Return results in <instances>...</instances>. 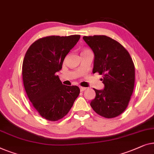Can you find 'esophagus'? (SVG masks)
<instances>
[{"label": "esophagus", "mask_w": 154, "mask_h": 154, "mask_svg": "<svg viewBox=\"0 0 154 154\" xmlns=\"http://www.w3.org/2000/svg\"><path fill=\"white\" fill-rule=\"evenodd\" d=\"M79 88H80V91H81L82 92L84 91H85V90L86 89V88H85V87H82V86H80Z\"/></svg>", "instance_id": "obj_1"}]
</instances>
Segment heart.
I'll return each mask as SVG.
<instances>
[{
    "label": "heart",
    "instance_id": "heart-1",
    "mask_svg": "<svg viewBox=\"0 0 154 154\" xmlns=\"http://www.w3.org/2000/svg\"><path fill=\"white\" fill-rule=\"evenodd\" d=\"M88 51V50H84V51ZM82 52H83V51H82Z\"/></svg>",
    "mask_w": 154,
    "mask_h": 154
}]
</instances>
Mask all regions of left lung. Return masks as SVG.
I'll return each instance as SVG.
<instances>
[{"label":"left lung","instance_id":"1","mask_svg":"<svg viewBox=\"0 0 154 154\" xmlns=\"http://www.w3.org/2000/svg\"><path fill=\"white\" fill-rule=\"evenodd\" d=\"M94 53L93 72L103 75V90H97L91 102L93 109L105 118L122 114L128 105L135 84V66L128 51L106 35L84 36Z\"/></svg>","mask_w":154,"mask_h":154}]
</instances>
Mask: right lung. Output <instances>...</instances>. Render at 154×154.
Here are the masks:
<instances>
[{
	"mask_svg": "<svg viewBox=\"0 0 154 154\" xmlns=\"http://www.w3.org/2000/svg\"><path fill=\"white\" fill-rule=\"evenodd\" d=\"M79 38V35L45 37L34 42L26 53L23 86L35 109L45 119L56 121L64 117L79 96L78 86L64 85L56 73Z\"/></svg>",
	"mask_w": 154,
	"mask_h": 154,
	"instance_id": "add662e5",
	"label": "right lung"
}]
</instances>
